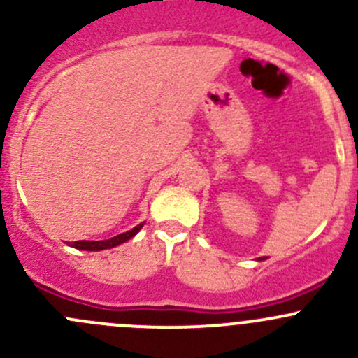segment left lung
<instances>
[{
    "label": "left lung",
    "instance_id": "left-lung-1",
    "mask_svg": "<svg viewBox=\"0 0 358 358\" xmlns=\"http://www.w3.org/2000/svg\"><path fill=\"white\" fill-rule=\"evenodd\" d=\"M262 259H265V256H263V258H258V262H262Z\"/></svg>",
    "mask_w": 358,
    "mask_h": 358
}]
</instances>
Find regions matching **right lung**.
<instances>
[{"mask_svg": "<svg viewBox=\"0 0 358 358\" xmlns=\"http://www.w3.org/2000/svg\"><path fill=\"white\" fill-rule=\"evenodd\" d=\"M142 227L143 223H140V225L133 227V229L128 230V232L119 234V236L112 237V239H107V241H76V243H72L71 246L76 249H83V251H102V249H110V248L119 246V244L126 243V241H129L131 237H135L136 234L140 232Z\"/></svg>", "mask_w": 358, "mask_h": 358, "instance_id": "right-lung-1", "label": "right lung"}]
</instances>
